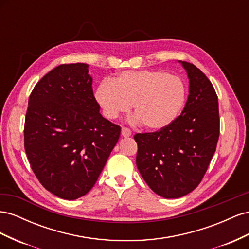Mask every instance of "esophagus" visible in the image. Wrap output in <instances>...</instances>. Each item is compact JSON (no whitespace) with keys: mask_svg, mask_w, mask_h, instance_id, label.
<instances>
[{"mask_svg":"<svg viewBox=\"0 0 249 249\" xmlns=\"http://www.w3.org/2000/svg\"><path fill=\"white\" fill-rule=\"evenodd\" d=\"M122 135L124 137H129L132 135V132H131L130 129H127L126 126H123L122 127Z\"/></svg>","mask_w":249,"mask_h":249,"instance_id":"1","label":"esophagus"}]
</instances>
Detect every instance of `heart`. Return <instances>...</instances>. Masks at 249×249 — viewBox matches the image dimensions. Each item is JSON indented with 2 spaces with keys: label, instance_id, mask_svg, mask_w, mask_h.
Masks as SVG:
<instances>
[{
  "label": "heart",
  "instance_id": "1",
  "mask_svg": "<svg viewBox=\"0 0 249 249\" xmlns=\"http://www.w3.org/2000/svg\"><path fill=\"white\" fill-rule=\"evenodd\" d=\"M95 99L104 115L115 119L132 110L143 126L160 130L182 110L186 90L182 80L163 71H127L97 87Z\"/></svg>",
  "mask_w": 249,
  "mask_h": 249
}]
</instances>
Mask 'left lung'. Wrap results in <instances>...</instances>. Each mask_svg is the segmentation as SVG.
I'll list each match as a JSON object with an SVG mask.
<instances>
[{
  "label": "left lung",
  "mask_w": 249,
  "mask_h": 249,
  "mask_svg": "<svg viewBox=\"0 0 249 249\" xmlns=\"http://www.w3.org/2000/svg\"><path fill=\"white\" fill-rule=\"evenodd\" d=\"M182 64L189 78L182 114L163 129L134 136L140 175L165 198L182 197L199 185L219 138L218 96L212 83L194 64Z\"/></svg>",
  "instance_id": "obj_1"
}]
</instances>
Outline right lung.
<instances>
[{
    "label": "right lung",
    "mask_w": 249,
    "mask_h": 249,
    "mask_svg": "<svg viewBox=\"0 0 249 249\" xmlns=\"http://www.w3.org/2000/svg\"><path fill=\"white\" fill-rule=\"evenodd\" d=\"M28 105L24 145L37 179L60 198L85 195L122 131L100 113L88 65L55 67L35 85Z\"/></svg>",
    "instance_id": "1"
}]
</instances>
